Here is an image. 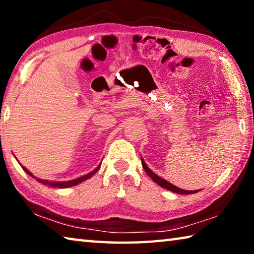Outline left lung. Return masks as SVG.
Masks as SVG:
<instances>
[{
	"mask_svg": "<svg viewBox=\"0 0 254 254\" xmlns=\"http://www.w3.org/2000/svg\"><path fill=\"white\" fill-rule=\"evenodd\" d=\"M141 162H142V167H143V169H144L145 173H147V175L149 176V177L151 178L154 183L158 184L159 186H161L163 188L168 189V190H171V191H174V192H177V194H183V195H185V194H186V195H188V194H195V192L199 191V190H185V189L178 188L177 186H175V185H173L171 183L167 182L166 179L159 177V176L154 174L151 169H149V167L147 166V163L144 162L143 158H141Z\"/></svg>",
	"mask_w": 254,
	"mask_h": 254,
	"instance_id": "8db88e82",
	"label": "left lung"
}]
</instances>
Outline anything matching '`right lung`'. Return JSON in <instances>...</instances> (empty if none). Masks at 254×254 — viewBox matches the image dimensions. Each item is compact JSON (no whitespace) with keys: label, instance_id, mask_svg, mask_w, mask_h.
I'll use <instances>...</instances> for the list:
<instances>
[{"label":"right lung","instance_id":"obj_1","mask_svg":"<svg viewBox=\"0 0 254 254\" xmlns=\"http://www.w3.org/2000/svg\"><path fill=\"white\" fill-rule=\"evenodd\" d=\"M21 167H22V169H23V170L25 171V173H27L29 176H31L32 178L37 179V182H39V183L44 184V185H47V186L55 187V188H68V187H71V186H76V185L83 183L84 180L91 178L92 176L95 175V174L97 173V171H98V169H100L101 163L96 167L95 169H94L93 171H91V173H88L87 175H84V176H81V177H78V178L72 179V180H67V182H50V180H47V179H39V178L34 177V176H33L31 173H30V171H29L27 168H25V167H23V166H21Z\"/></svg>","mask_w":254,"mask_h":254}]
</instances>
